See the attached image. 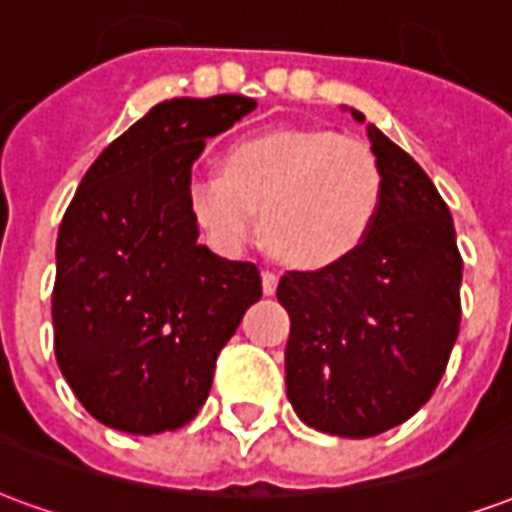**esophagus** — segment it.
<instances>
[{
	"instance_id": "1",
	"label": "esophagus",
	"mask_w": 512,
	"mask_h": 512,
	"mask_svg": "<svg viewBox=\"0 0 512 512\" xmlns=\"http://www.w3.org/2000/svg\"><path fill=\"white\" fill-rule=\"evenodd\" d=\"M277 285H279L277 274H274V271H263V293H266V296H274Z\"/></svg>"
}]
</instances>
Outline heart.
<instances>
[{"mask_svg": "<svg viewBox=\"0 0 512 512\" xmlns=\"http://www.w3.org/2000/svg\"><path fill=\"white\" fill-rule=\"evenodd\" d=\"M194 219L224 249L260 233L293 268L326 271L354 257L384 205V175L367 147L323 128H266L227 147L222 172L189 183Z\"/></svg>", "mask_w": 512, "mask_h": 512, "instance_id": "1", "label": "heart"}]
</instances>
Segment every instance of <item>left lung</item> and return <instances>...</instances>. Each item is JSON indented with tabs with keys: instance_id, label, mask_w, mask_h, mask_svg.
<instances>
[{
	"instance_id": "1",
	"label": "left lung",
	"mask_w": 512,
	"mask_h": 512,
	"mask_svg": "<svg viewBox=\"0 0 512 512\" xmlns=\"http://www.w3.org/2000/svg\"><path fill=\"white\" fill-rule=\"evenodd\" d=\"M356 120L365 117L354 112ZM384 205L373 235L326 271H285L288 400L310 428L367 439L436 392L461 326L463 260L447 202L406 150L367 123Z\"/></svg>"
}]
</instances>
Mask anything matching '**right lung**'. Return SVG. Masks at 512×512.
<instances>
[{
  "mask_svg": "<svg viewBox=\"0 0 512 512\" xmlns=\"http://www.w3.org/2000/svg\"><path fill=\"white\" fill-rule=\"evenodd\" d=\"M244 95L172 98L106 147L57 235L54 354L90 414L123 433L183 428L213 367L263 296L255 263L197 244L191 164L255 109Z\"/></svg>",
  "mask_w": 512,
  "mask_h": 512,
  "instance_id": "right-lung-1",
  "label": "right lung"
}]
</instances>
